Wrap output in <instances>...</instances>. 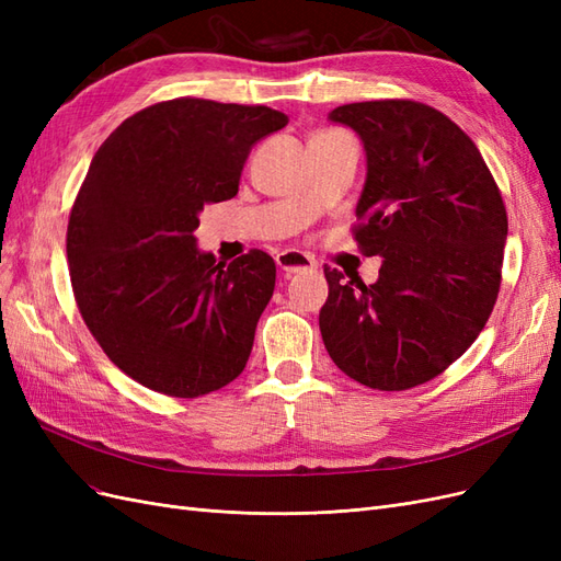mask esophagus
Here are the masks:
<instances>
[{"label": "esophagus", "instance_id": "obj_1", "mask_svg": "<svg viewBox=\"0 0 561 561\" xmlns=\"http://www.w3.org/2000/svg\"><path fill=\"white\" fill-rule=\"evenodd\" d=\"M276 264L285 274H304V271H313L318 264L311 254L301 250H283L276 254Z\"/></svg>", "mask_w": 561, "mask_h": 561}]
</instances>
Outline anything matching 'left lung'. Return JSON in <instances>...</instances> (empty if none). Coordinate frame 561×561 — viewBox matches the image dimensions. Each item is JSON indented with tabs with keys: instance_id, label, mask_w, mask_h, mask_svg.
<instances>
[{
	"instance_id": "left-lung-1",
	"label": "left lung",
	"mask_w": 561,
	"mask_h": 561,
	"mask_svg": "<svg viewBox=\"0 0 561 561\" xmlns=\"http://www.w3.org/2000/svg\"><path fill=\"white\" fill-rule=\"evenodd\" d=\"M360 135L367 180L353 239L383 257L377 283L325 266L320 334L363 386L435 379L478 339L501 287L507 215L480 149L449 116L414 100L330 112Z\"/></svg>"
}]
</instances>
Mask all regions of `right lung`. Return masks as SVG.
Masks as SVG:
<instances>
[{"label":"right lung","instance_id":"obj_1","mask_svg":"<svg viewBox=\"0 0 561 561\" xmlns=\"http://www.w3.org/2000/svg\"><path fill=\"white\" fill-rule=\"evenodd\" d=\"M287 126L264 105L175 98L128 116L100 145L67 225L79 313L107 358L171 398L241 375L274 295L276 264L196 248L198 213L233 198L252 145Z\"/></svg>","mask_w":561,"mask_h":561}]
</instances>
